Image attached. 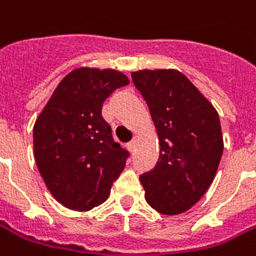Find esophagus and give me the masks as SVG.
<instances>
[{
  "instance_id": "esophagus-1",
  "label": "esophagus",
  "mask_w": 256,
  "mask_h": 256,
  "mask_svg": "<svg viewBox=\"0 0 256 256\" xmlns=\"http://www.w3.org/2000/svg\"><path fill=\"white\" fill-rule=\"evenodd\" d=\"M128 151H130V152H134V151H135V140H132V143H128Z\"/></svg>"
}]
</instances>
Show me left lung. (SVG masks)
I'll return each instance as SVG.
<instances>
[{
	"label": "left lung",
	"mask_w": 256,
	"mask_h": 256,
	"mask_svg": "<svg viewBox=\"0 0 256 256\" xmlns=\"http://www.w3.org/2000/svg\"><path fill=\"white\" fill-rule=\"evenodd\" d=\"M150 109L160 155L151 171L139 176L144 197L162 214L184 213L210 186L224 152L217 110L176 70L132 74Z\"/></svg>",
	"instance_id": "left-lung-1"
}]
</instances>
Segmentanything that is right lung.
<instances>
[{
    "label": "right lung",
    "mask_w": 256,
    "mask_h": 256,
    "mask_svg": "<svg viewBox=\"0 0 256 256\" xmlns=\"http://www.w3.org/2000/svg\"><path fill=\"white\" fill-rule=\"evenodd\" d=\"M128 84L118 70H74L35 121V162L51 194L68 209L86 212L101 205L124 171L128 151L114 142L101 109Z\"/></svg>",
    "instance_id": "1"
}]
</instances>
